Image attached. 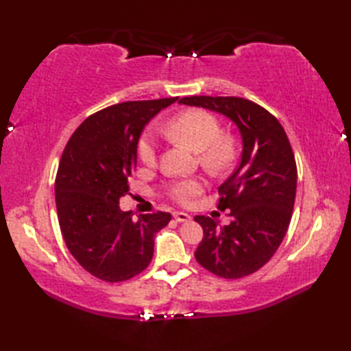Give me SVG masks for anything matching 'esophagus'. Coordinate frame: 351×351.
<instances>
[{
	"mask_svg": "<svg viewBox=\"0 0 351 351\" xmlns=\"http://www.w3.org/2000/svg\"><path fill=\"white\" fill-rule=\"evenodd\" d=\"M173 219L176 221H189V220H191V217H190L187 213H181V211H175L173 213Z\"/></svg>",
	"mask_w": 351,
	"mask_h": 351,
	"instance_id": "1",
	"label": "esophagus"
}]
</instances>
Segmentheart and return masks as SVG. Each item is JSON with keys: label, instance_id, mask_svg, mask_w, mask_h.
<instances>
[{"label": "heart", "instance_id": "heart-1", "mask_svg": "<svg viewBox=\"0 0 351 351\" xmlns=\"http://www.w3.org/2000/svg\"><path fill=\"white\" fill-rule=\"evenodd\" d=\"M169 137L190 146L199 152L200 162L206 169L220 171L230 166L235 156L232 137L221 134L219 117L202 108L185 110L176 114L164 128ZM138 156L147 166H152L158 156V141L147 130L138 140ZM205 189L200 178H184L167 185V195L181 205H190Z\"/></svg>", "mask_w": 351, "mask_h": 351}]
</instances>
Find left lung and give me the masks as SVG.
<instances>
[{
  "instance_id": "1",
  "label": "left lung",
  "mask_w": 351,
  "mask_h": 351,
  "mask_svg": "<svg viewBox=\"0 0 351 351\" xmlns=\"http://www.w3.org/2000/svg\"><path fill=\"white\" fill-rule=\"evenodd\" d=\"M180 104L225 114L240 130L241 161L219 187L217 208L232 221L196 215L204 229L195 256L215 276L240 279L265 265L285 237L293 215L297 166L285 130L271 113L237 96H189Z\"/></svg>"
}]
</instances>
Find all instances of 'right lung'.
<instances>
[{"instance_id": "obj_1", "label": "right lung", "mask_w": 351, "mask_h": 351, "mask_svg": "<svg viewBox=\"0 0 351 351\" xmlns=\"http://www.w3.org/2000/svg\"><path fill=\"white\" fill-rule=\"evenodd\" d=\"M178 98L116 104L88 116L66 145L56 178V206L72 256L95 278L123 282L154 256V238L171 215L132 219L119 199L128 195L145 125Z\"/></svg>"}]
</instances>
